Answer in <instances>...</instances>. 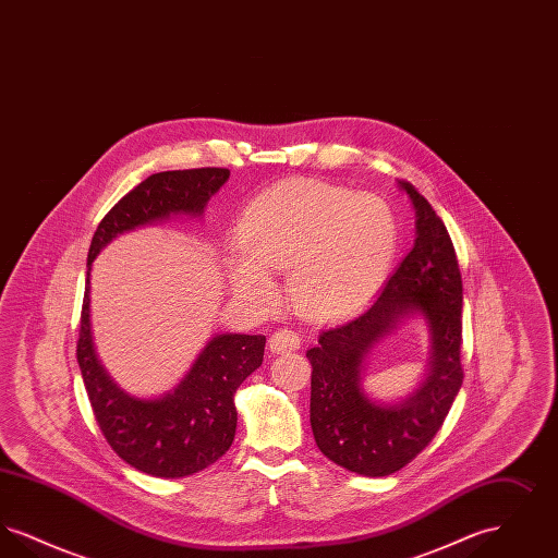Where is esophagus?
<instances>
[{
    "label": "esophagus",
    "instance_id": "1",
    "mask_svg": "<svg viewBox=\"0 0 558 558\" xmlns=\"http://www.w3.org/2000/svg\"><path fill=\"white\" fill-rule=\"evenodd\" d=\"M301 345V337L299 332H294L291 328H278L271 337H269V349L274 353H284V351H294Z\"/></svg>",
    "mask_w": 558,
    "mask_h": 558
}]
</instances>
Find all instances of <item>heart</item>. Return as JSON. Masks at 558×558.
<instances>
[{
    "instance_id": "heart-1",
    "label": "heart",
    "mask_w": 558,
    "mask_h": 558,
    "mask_svg": "<svg viewBox=\"0 0 558 558\" xmlns=\"http://www.w3.org/2000/svg\"><path fill=\"white\" fill-rule=\"evenodd\" d=\"M398 242V217L380 196L307 178L287 180L242 213V255L228 264L230 282L248 303L269 307L278 299L271 269L289 267L296 310L310 318H337L383 284Z\"/></svg>"
}]
</instances>
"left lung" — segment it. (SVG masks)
I'll return each instance as SVG.
<instances>
[{"instance_id": "1", "label": "left lung", "mask_w": 558, "mask_h": 558, "mask_svg": "<svg viewBox=\"0 0 558 558\" xmlns=\"http://www.w3.org/2000/svg\"><path fill=\"white\" fill-rule=\"evenodd\" d=\"M416 209V242L362 312L324 326L307 349L312 428L319 451L351 473L387 477L430 444L462 387V276L450 234L425 196L398 180ZM421 311L434 351L426 385L399 407L372 404L359 389L367 349L403 315Z\"/></svg>"}]
</instances>
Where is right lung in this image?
Instances as JSON below:
<instances>
[{
  "label": "right lung",
  "mask_w": 558,
  "mask_h": 558,
  "mask_svg": "<svg viewBox=\"0 0 558 558\" xmlns=\"http://www.w3.org/2000/svg\"><path fill=\"white\" fill-rule=\"evenodd\" d=\"M230 171L201 167L160 171L128 192L102 217L87 266L108 240L171 213L201 215ZM81 307L77 362L98 426L119 458L153 477H187L207 469L234 441V393L264 362L266 337L219 335L196 360L186 380L160 399L130 398L100 366L89 332V271Z\"/></svg>",
  "instance_id": "add662e5"
}]
</instances>
